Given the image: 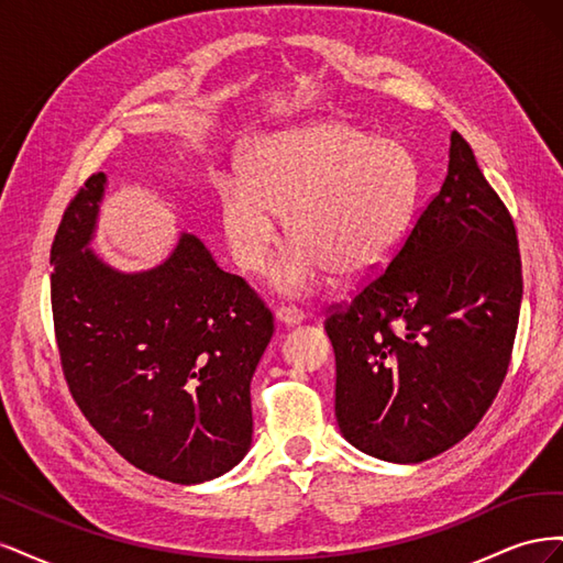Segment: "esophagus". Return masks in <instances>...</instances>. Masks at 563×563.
Wrapping results in <instances>:
<instances>
[{
  "label": "esophagus",
  "mask_w": 563,
  "mask_h": 563,
  "mask_svg": "<svg viewBox=\"0 0 563 563\" xmlns=\"http://www.w3.org/2000/svg\"><path fill=\"white\" fill-rule=\"evenodd\" d=\"M275 317L282 327H298V323L305 319V314L298 308H294V305H288V308H279L275 312Z\"/></svg>",
  "instance_id": "esophagus-1"
}]
</instances>
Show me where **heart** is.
Here are the masks:
<instances>
[{"label":"heart","instance_id":"obj_1","mask_svg":"<svg viewBox=\"0 0 563 563\" xmlns=\"http://www.w3.org/2000/svg\"><path fill=\"white\" fill-rule=\"evenodd\" d=\"M418 164L401 141L345 122H317L255 143L242 178L218 183V216L234 265L261 272L282 236L294 246L272 267L284 296L331 277L354 279L389 263L411 225Z\"/></svg>","mask_w":563,"mask_h":563}]
</instances>
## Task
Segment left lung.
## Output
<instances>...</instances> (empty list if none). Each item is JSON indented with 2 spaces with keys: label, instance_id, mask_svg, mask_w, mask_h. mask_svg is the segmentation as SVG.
<instances>
[{
  "label": "left lung",
  "instance_id": "obj_1",
  "mask_svg": "<svg viewBox=\"0 0 563 563\" xmlns=\"http://www.w3.org/2000/svg\"><path fill=\"white\" fill-rule=\"evenodd\" d=\"M521 294L512 218L453 131L446 178L399 253L327 319L340 434L397 465L455 446L505 380Z\"/></svg>",
  "mask_w": 563,
  "mask_h": 563
}]
</instances>
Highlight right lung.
Returning a JSON list of instances; mask_svg holds the SVG:
<instances>
[{
    "mask_svg": "<svg viewBox=\"0 0 563 563\" xmlns=\"http://www.w3.org/2000/svg\"><path fill=\"white\" fill-rule=\"evenodd\" d=\"M108 176H91L51 246V305L81 413L131 465L192 486L251 449V378L275 321L195 234L139 272L91 249Z\"/></svg>",
    "mask_w": 563,
    "mask_h": 563,
    "instance_id": "add662e5",
    "label": "right lung"
}]
</instances>
